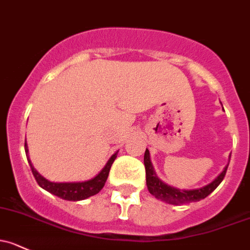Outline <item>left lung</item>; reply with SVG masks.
Wrapping results in <instances>:
<instances>
[{
    "instance_id": "1",
    "label": "left lung",
    "mask_w": 250,
    "mask_h": 250,
    "mask_svg": "<svg viewBox=\"0 0 250 250\" xmlns=\"http://www.w3.org/2000/svg\"><path fill=\"white\" fill-rule=\"evenodd\" d=\"M144 163H145V169H146V185L148 188L149 193L152 195H154L156 198L160 199V200H164L169 204L173 205H180V204H188V202H194V201H200L202 199H205L206 196H208L212 191L214 190L218 186L220 185V182L223 181V178L225 177V173H227L228 167L223 170V172L218 176L217 178L209 185L205 186V187L199 188V189H193V190H185V189H177L170 187V186L165 185L164 182L159 180L157 177L156 172H154L153 167H152V163L149 160V152L148 149H146L145 157H144Z\"/></svg>"
}]
</instances>
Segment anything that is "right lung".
I'll return each mask as SVG.
<instances>
[{"label":"right lung","instance_id":"add662e5","mask_svg":"<svg viewBox=\"0 0 250 250\" xmlns=\"http://www.w3.org/2000/svg\"><path fill=\"white\" fill-rule=\"evenodd\" d=\"M25 151L27 153V146L25 144ZM116 154H112V157L107 160L106 165L103 167L101 172L96 176L94 178H92L90 181H85V182H73V183H55L50 182V181L44 178L43 176L39 175L37 172V170L32 167L31 164V160L28 159V163H30L31 170H32L33 176H35L37 183L41 186L42 188L48 190L49 193L54 194V195L59 196V198L64 199V200L68 201H79L83 200V199L90 198L92 195H96L97 193L101 191V189L104 187L105 182H106V178L109 176L110 167H111L112 163L116 159Z\"/></svg>","mask_w":250,"mask_h":250}]
</instances>
